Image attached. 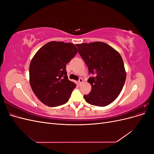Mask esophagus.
I'll return each mask as SVG.
<instances>
[{"instance_id": "1", "label": "esophagus", "mask_w": 154, "mask_h": 154, "mask_svg": "<svg viewBox=\"0 0 154 154\" xmlns=\"http://www.w3.org/2000/svg\"><path fill=\"white\" fill-rule=\"evenodd\" d=\"M78 82H79V83H80V84H82V83L83 82V79L82 78H79V80H78Z\"/></svg>"}]
</instances>
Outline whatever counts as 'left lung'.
I'll list each match as a JSON object with an SVG mask.
<instances>
[{
  "mask_svg": "<svg viewBox=\"0 0 154 154\" xmlns=\"http://www.w3.org/2000/svg\"><path fill=\"white\" fill-rule=\"evenodd\" d=\"M78 53L94 76L88 78L91 91L84 95L88 103L105 106L113 102L124 86L127 74L119 53L101 42L76 44Z\"/></svg>",
  "mask_w": 154,
  "mask_h": 154,
  "instance_id": "8db88e82",
  "label": "left lung"
}]
</instances>
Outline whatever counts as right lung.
<instances>
[{"label": "right lung", "instance_id": "add662e5", "mask_svg": "<svg viewBox=\"0 0 154 154\" xmlns=\"http://www.w3.org/2000/svg\"><path fill=\"white\" fill-rule=\"evenodd\" d=\"M77 53L72 43L53 41L42 47L31 60L30 85L44 104L54 107L69 101L76 84L69 80L66 64Z\"/></svg>", "mask_w": 154, "mask_h": 154}]
</instances>
